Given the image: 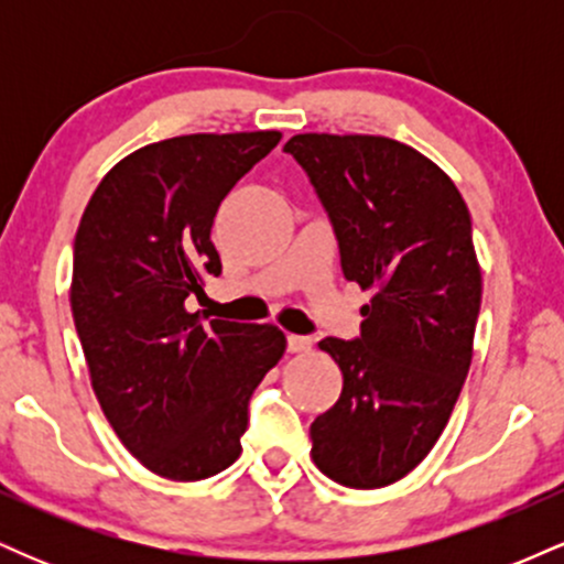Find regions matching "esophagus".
I'll return each mask as SVG.
<instances>
[{"instance_id":"esophagus-1","label":"esophagus","mask_w":564,"mask_h":564,"mask_svg":"<svg viewBox=\"0 0 564 564\" xmlns=\"http://www.w3.org/2000/svg\"><path fill=\"white\" fill-rule=\"evenodd\" d=\"M286 345L291 352H304V349H310V345H313V339L304 334H289L286 336Z\"/></svg>"}]
</instances>
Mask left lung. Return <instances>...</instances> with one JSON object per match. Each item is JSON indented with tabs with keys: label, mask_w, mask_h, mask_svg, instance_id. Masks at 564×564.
Instances as JSON below:
<instances>
[{
	"label": "left lung",
	"mask_w": 564,
	"mask_h": 564,
	"mask_svg": "<svg viewBox=\"0 0 564 564\" xmlns=\"http://www.w3.org/2000/svg\"><path fill=\"white\" fill-rule=\"evenodd\" d=\"M294 156L371 289L355 339L326 336L339 400L310 424L313 462L347 488H384L432 451L471 364L482 275L458 187L413 148L373 134H296Z\"/></svg>",
	"instance_id": "left-lung-1"
}]
</instances>
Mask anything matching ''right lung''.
<instances>
[{
	"instance_id": "add662e5",
	"label": "right lung",
	"mask_w": 564,
	"mask_h": 564,
	"mask_svg": "<svg viewBox=\"0 0 564 564\" xmlns=\"http://www.w3.org/2000/svg\"><path fill=\"white\" fill-rule=\"evenodd\" d=\"M281 132L183 134L102 177L74 241L70 310L93 390L134 458L193 482L241 456L249 400L281 360L273 323L187 313L223 273L212 225L223 198Z\"/></svg>"
}]
</instances>
